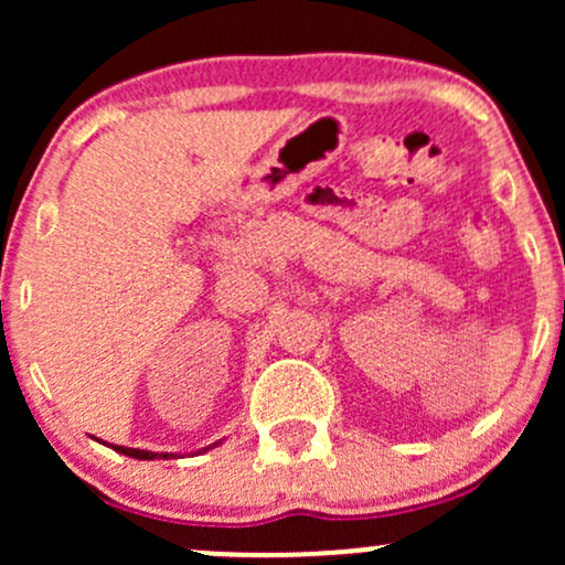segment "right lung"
Masks as SVG:
<instances>
[{
  "mask_svg": "<svg viewBox=\"0 0 565 565\" xmlns=\"http://www.w3.org/2000/svg\"><path fill=\"white\" fill-rule=\"evenodd\" d=\"M114 451L119 454H127V457H135V459H170L172 454H157V451H142V449H127V446H114Z\"/></svg>",
  "mask_w": 565,
  "mask_h": 565,
  "instance_id": "1",
  "label": "right lung"
}]
</instances>
